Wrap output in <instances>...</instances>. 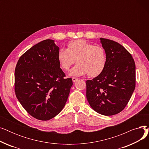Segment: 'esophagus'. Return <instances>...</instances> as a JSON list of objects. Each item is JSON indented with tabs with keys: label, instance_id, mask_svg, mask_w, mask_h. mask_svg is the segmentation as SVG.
Segmentation results:
<instances>
[{
	"label": "esophagus",
	"instance_id": "esophagus-1",
	"mask_svg": "<svg viewBox=\"0 0 149 149\" xmlns=\"http://www.w3.org/2000/svg\"><path fill=\"white\" fill-rule=\"evenodd\" d=\"M72 81H73V82H75V81H77L78 80H79V79H78V78H75V77H72Z\"/></svg>",
	"mask_w": 149,
	"mask_h": 149
}]
</instances>
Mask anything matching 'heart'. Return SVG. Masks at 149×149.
Here are the masks:
<instances>
[{"mask_svg":"<svg viewBox=\"0 0 149 149\" xmlns=\"http://www.w3.org/2000/svg\"><path fill=\"white\" fill-rule=\"evenodd\" d=\"M57 58L61 68L65 70H68L76 60L78 64L70 70L71 76L88 74L91 77H97L102 73L107 61L103 48L84 40L71 41L68 44V49L60 48Z\"/></svg>","mask_w":149,"mask_h":149,"instance_id":"1","label":"heart"}]
</instances>
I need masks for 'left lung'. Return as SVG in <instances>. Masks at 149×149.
<instances>
[{
	"label": "left lung",
	"instance_id": "left-lung-1",
	"mask_svg": "<svg viewBox=\"0 0 149 149\" xmlns=\"http://www.w3.org/2000/svg\"><path fill=\"white\" fill-rule=\"evenodd\" d=\"M106 54L105 69L86 81V98L100 114L111 116L121 112L135 88V63L132 55L120 43L100 38Z\"/></svg>",
	"mask_w": 149,
	"mask_h": 149
}]
</instances>
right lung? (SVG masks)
I'll return each instance as SVG.
<instances>
[{
    "instance_id": "1",
    "label": "right lung",
    "mask_w": 149,
    "mask_h": 149,
    "mask_svg": "<svg viewBox=\"0 0 149 149\" xmlns=\"http://www.w3.org/2000/svg\"><path fill=\"white\" fill-rule=\"evenodd\" d=\"M58 50L53 40H43L23 54L15 66V95L26 111L39 120L52 119L61 111L73 84L71 78L65 79Z\"/></svg>"
}]
</instances>
